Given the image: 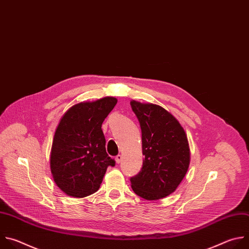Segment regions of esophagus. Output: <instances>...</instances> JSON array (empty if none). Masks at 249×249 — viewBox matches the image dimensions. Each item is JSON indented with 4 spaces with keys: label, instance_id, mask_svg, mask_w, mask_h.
I'll list each match as a JSON object with an SVG mask.
<instances>
[{
    "label": "esophagus",
    "instance_id": "34e87169",
    "mask_svg": "<svg viewBox=\"0 0 249 249\" xmlns=\"http://www.w3.org/2000/svg\"><path fill=\"white\" fill-rule=\"evenodd\" d=\"M115 159H116V162H117V164H120V163L122 162V160H123V156L119 154L118 156H116V158H115Z\"/></svg>",
    "mask_w": 249,
    "mask_h": 249
}]
</instances>
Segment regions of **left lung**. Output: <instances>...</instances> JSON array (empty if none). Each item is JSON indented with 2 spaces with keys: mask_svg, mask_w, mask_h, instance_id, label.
I'll use <instances>...</instances> for the list:
<instances>
[{
  "mask_svg": "<svg viewBox=\"0 0 249 249\" xmlns=\"http://www.w3.org/2000/svg\"><path fill=\"white\" fill-rule=\"evenodd\" d=\"M142 133L141 171L130 178L132 190L147 200H157L173 193L183 179L190 162L184 129L164 108L130 102Z\"/></svg>",
  "mask_w": 249,
  "mask_h": 249,
  "instance_id": "8db88e82",
  "label": "left lung"
}]
</instances>
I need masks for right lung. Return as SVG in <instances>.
Returning <instances> with one entry per match:
<instances>
[{"instance_id": "obj_1", "label": "right lung", "mask_w": 249, "mask_h": 249, "mask_svg": "<svg viewBox=\"0 0 249 249\" xmlns=\"http://www.w3.org/2000/svg\"><path fill=\"white\" fill-rule=\"evenodd\" d=\"M118 100L105 97L70 108L56 129L50 156L54 181L66 194L82 198L96 192L109 166L102 124Z\"/></svg>"}]
</instances>
